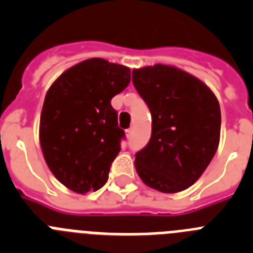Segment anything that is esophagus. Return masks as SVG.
Returning <instances> with one entry per match:
<instances>
[{
    "label": "esophagus",
    "instance_id": "1",
    "mask_svg": "<svg viewBox=\"0 0 253 253\" xmlns=\"http://www.w3.org/2000/svg\"><path fill=\"white\" fill-rule=\"evenodd\" d=\"M125 134H126V137L130 138L131 135H133V129H131V128L126 129V130H125Z\"/></svg>",
    "mask_w": 253,
    "mask_h": 253
}]
</instances>
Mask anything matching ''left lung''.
Here are the masks:
<instances>
[{
  "label": "left lung",
  "instance_id": "obj_1",
  "mask_svg": "<svg viewBox=\"0 0 253 253\" xmlns=\"http://www.w3.org/2000/svg\"><path fill=\"white\" fill-rule=\"evenodd\" d=\"M133 84L152 115L151 139L135 153L138 175L161 193L182 191L203 175L218 148V100L200 80L172 66L134 69Z\"/></svg>",
  "mask_w": 253,
  "mask_h": 253
}]
</instances>
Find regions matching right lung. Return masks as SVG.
I'll return each instance as SVG.
<instances>
[{
	"label": "right lung",
	"mask_w": 253,
	"mask_h": 253,
	"mask_svg": "<svg viewBox=\"0 0 253 253\" xmlns=\"http://www.w3.org/2000/svg\"><path fill=\"white\" fill-rule=\"evenodd\" d=\"M129 82L128 67L91 58L67 69L49 87L40 115V146L53 175L75 193L106 184L125 139L111 99Z\"/></svg>",
	"instance_id": "1"
}]
</instances>
